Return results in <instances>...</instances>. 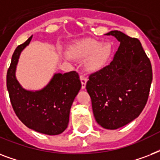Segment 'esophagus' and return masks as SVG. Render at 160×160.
<instances>
[{
	"instance_id": "esophagus-1",
	"label": "esophagus",
	"mask_w": 160,
	"mask_h": 160,
	"mask_svg": "<svg viewBox=\"0 0 160 160\" xmlns=\"http://www.w3.org/2000/svg\"><path fill=\"white\" fill-rule=\"evenodd\" d=\"M80 81H81V88H82V89H85L86 82H87V78L85 77V75H82V74H81V75H80Z\"/></svg>"
}]
</instances>
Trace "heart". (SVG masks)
I'll list each match as a JSON object with an SVG mask.
<instances>
[{"label":"heart","mask_w":160,"mask_h":160,"mask_svg":"<svg viewBox=\"0 0 160 160\" xmlns=\"http://www.w3.org/2000/svg\"><path fill=\"white\" fill-rule=\"evenodd\" d=\"M70 54L78 59L87 57L85 60L86 67L90 70L102 68L109 61L112 55V47L109 44H104L95 40L86 39L70 46ZM65 57H70L65 54Z\"/></svg>","instance_id":"b5f03b06"}]
</instances>
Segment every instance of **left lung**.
I'll return each mask as SVG.
<instances>
[{"label": "left lung", "instance_id": "8db88e82", "mask_svg": "<svg viewBox=\"0 0 160 160\" xmlns=\"http://www.w3.org/2000/svg\"><path fill=\"white\" fill-rule=\"evenodd\" d=\"M120 42L110 64L91 73L86 83L95 120L116 129L139 116L146 105L152 66L140 41L119 31L106 34Z\"/></svg>", "mask_w": 160, "mask_h": 160}]
</instances>
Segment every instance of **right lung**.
<instances>
[{
  "label": "right lung",
  "instance_id": "right-lung-1",
  "mask_svg": "<svg viewBox=\"0 0 160 160\" xmlns=\"http://www.w3.org/2000/svg\"><path fill=\"white\" fill-rule=\"evenodd\" d=\"M32 36L16 47L6 74V86L16 116L26 126L49 135L61 134L68 126L70 109L81 88L76 71L55 74L51 82L39 91L21 87L15 75L19 56Z\"/></svg>",
  "mask_w": 160,
  "mask_h": 160
}]
</instances>
